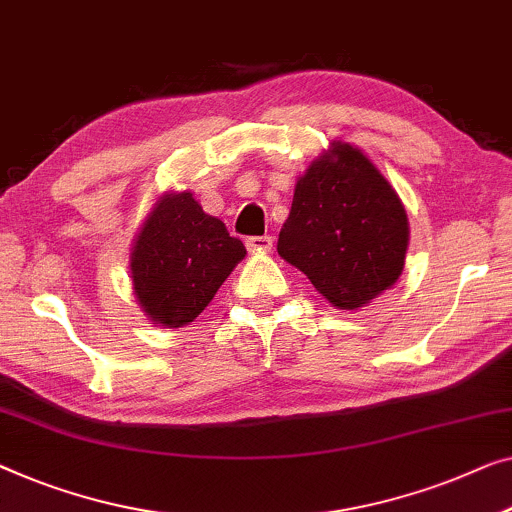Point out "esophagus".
I'll return each instance as SVG.
<instances>
[{
  "instance_id": "1",
  "label": "esophagus",
  "mask_w": 512,
  "mask_h": 512,
  "mask_svg": "<svg viewBox=\"0 0 512 512\" xmlns=\"http://www.w3.org/2000/svg\"><path fill=\"white\" fill-rule=\"evenodd\" d=\"M249 251H258V254H265V251L272 249V238L270 235H251V238L244 240Z\"/></svg>"
}]
</instances>
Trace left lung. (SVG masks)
Segmentation results:
<instances>
[{
	"label": "left lung",
	"mask_w": 512,
	"mask_h": 512,
	"mask_svg": "<svg viewBox=\"0 0 512 512\" xmlns=\"http://www.w3.org/2000/svg\"><path fill=\"white\" fill-rule=\"evenodd\" d=\"M409 247L397 191L358 147L332 143L295 184L279 256L339 309L367 305L395 284Z\"/></svg>",
	"instance_id": "left-lung-1"
}]
</instances>
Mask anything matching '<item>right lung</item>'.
Here are the masks:
<instances>
[{"label":"right lung","instance_id":"right-lung-1","mask_svg":"<svg viewBox=\"0 0 512 512\" xmlns=\"http://www.w3.org/2000/svg\"><path fill=\"white\" fill-rule=\"evenodd\" d=\"M247 249L189 191L161 198L131 254L133 291L152 321L180 328L210 305Z\"/></svg>","mask_w":512,"mask_h":512}]
</instances>
